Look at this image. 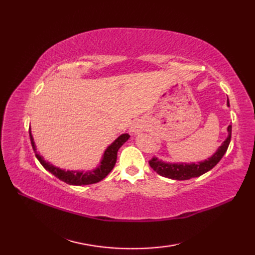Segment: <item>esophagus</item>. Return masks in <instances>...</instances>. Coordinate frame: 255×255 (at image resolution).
<instances>
[{"label":"esophagus","mask_w":255,"mask_h":255,"mask_svg":"<svg viewBox=\"0 0 255 255\" xmlns=\"http://www.w3.org/2000/svg\"><path fill=\"white\" fill-rule=\"evenodd\" d=\"M144 130V126L140 122H136L134 125L129 128V133H132L133 135L139 134Z\"/></svg>","instance_id":"obj_1"}]
</instances>
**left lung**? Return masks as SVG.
<instances>
[{
	"label": "left lung",
	"instance_id": "1",
	"mask_svg": "<svg viewBox=\"0 0 255 255\" xmlns=\"http://www.w3.org/2000/svg\"><path fill=\"white\" fill-rule=\"evenodd\" d=\"M227 105L230 106L229 99ZM228 137L227 139L221 143L219 148L216 150V152L212 156L208 157L207 159L198 161V163H168V161H164L163 159H159L158 157H153L149 164L151 168L159 175L168 177L171 180H177V181H184L189 180L192 177H197L204 174L205 172L210 171L216 165H217L220 159L225 155L229 144L231 141V134H232V126H229L228 128Z\"/></svg>",
	"mask_w": 255,
	"mask_h": 255
}]
</instances>
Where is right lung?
Instances as JSON below:
<instances>
[{"instance_id":"right-lung-1","label":"right lung","mask_w":255,"mask_h":255,"mask_svg":"<svg viewBox=\"0 0 255 255\" xmlns=\"http://www.w3.org/2000/svg\"><path fill=\"white\" fill-rule=\"evenodd\" d=\"M29 138H30V143H32V146H33V150L35 152V155L37 159L40 161V164L43 166L45 170H48L53 175L58 177L60 181H63L69 185L81 186V185L95 184L102 181L104 177L113 170L116 161H117L118 150L123 145V143L128 141L129 135L122 134L119 137L116 138V139L105 149L102 158L100 160V164L96 168L91 169V170H65V169H60L59 167L50 164L49 161L45 160L43 156H41L40 154L37 152L34 137L32 135V132H30V128H29Z\"/></svg>"}]
</instances>
